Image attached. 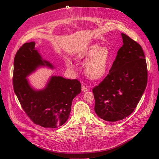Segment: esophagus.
Wrapping results in <instances>:
<instances>
[{
    "instance_id": "1",
    "label": "esophagus",
    "mask_w": 159,
    "mask_h": 159,
    "mask_svg": "<svg viewBox=\"0 0 159 159\" xmlns=\"http://www.w3.org/2000/svg\"><path fill=\"white\" fill-rule=\"evenodd\" d=\"M81 89H82V91H84V92H85V91H88L87 87H85V86L84 85H81Z\"/></svg>"
}]
</instances>
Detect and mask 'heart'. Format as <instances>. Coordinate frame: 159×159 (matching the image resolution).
Here are the masks:
<instances>
[{"label":"heart","instance_id":"heart-1","mask_svg":"<svg viewBox=\"0 0 159 159\" xmlns=\"http://www.w3.org/2000/svg\"><path fill=\"white\" fill-rule=\"evenodd\" d=\"M80 59L86 62L84 67V72L88 78L92 80H98L106 74L111 63V53L106 47H101L99 45L89 46L80 56ZM68 67L73 66L70 60L66 61Z\"/></svg>","mask_w":159,"mask_h":159}]
</instances>
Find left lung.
<instances>
[{
	"instance_id": "8db88e82",
	"label": "left lung",
	"mask_w": 159,
	"mask_h": 159,
	"mask_svg": "<svg viewBox=\"0 0 159 159\" xmlns=\"http://www.w3.org/2000/svg\"><path fill=\"white\" fill-rule=\"evenodd\" d=\"M121 36L123 44L109 74L92 90L96 114L111 122L133 112L147 84V62L141 45L123 33Z\"/></svg>"
}]
</instances>
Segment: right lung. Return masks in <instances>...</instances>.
Here are the masks:
<instances>
[{"label": "right lung", "instance_id": "obj_1", "mask_svg": "<svg viewBox=\"0 0 159 159\" xmlns=\"http://www.w3.org/2000/svg\"><path fill=\"white\" fill-rule=\"evenodd\" d=\"M54 68L43 60L36 50L35 42H27L14 57L13 87L21 106L32 121L46 128H57L68 120L72 101L80 93L81 85L78 80L52 76L44 89L36 90L30 85L26 77L40 66Z\"/></svg>", "mask_w": 159, "mask_h": 159}]
</instances>
